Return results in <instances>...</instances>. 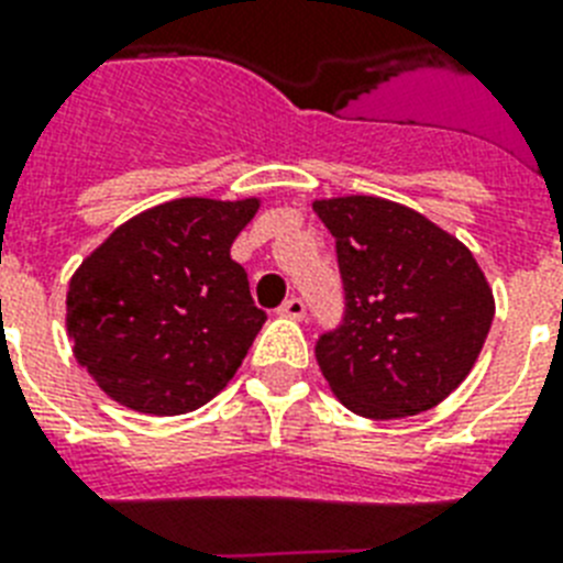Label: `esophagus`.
<instances>
[{
  "mask_svg": "<svg viewBox=\"0 0 563 563\" xmlns=\"http://www.w3.org/2000/svg\"><path fill=\"white\" fill-rule=\"evenodd\" d=\"M277 312H280L283 318H295V321H300V318H306L303 297H289V300H286V303L277 309Z\"/></svg>",
  "mask_w": 563,
  "mask_h": 563,
  "instance_id": "obj_1",
  "label": "esophagus"
}]
</instances>
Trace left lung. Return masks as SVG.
<instances>
[{
    "mask_svg": "<svg viewBox=\"0 0 563 563\" xmlns=\"http://www.w3.org/2000/svg\"><path fill=\"white\" fill-rule=\"evenodd\" d=\"M344 283L341 323L314 358L346 408L369 419L416 416L456 390L495 318L477 260L442 228L387 199L314 202Z\"/></svg>",
    "mask_w": 563,
    "mask_h": 563,
    "instance_id": "obj_1",
    "label": "left lung"
}]
</instances>
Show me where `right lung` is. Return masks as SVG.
I'll return each instance as SVG.
<instances>
[{
  "mask_svg": "<svg viewBox=\"0 0 563 563\" xmlns=\"http://www.w3.org/2000/svg\"><path fill=\"white\" fill-rule=\"evenodd\" d=\"M257 199H176L130 219L68 283L77 361L141 413L202 408L234 378L266 312L231 242Z\"/></svg>",
  "mask_w": 563,
  "mask_h": 563,
  "instance_id": "right-lung-1",
  "label": "right lung"
}]
</instances>
